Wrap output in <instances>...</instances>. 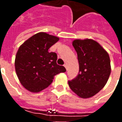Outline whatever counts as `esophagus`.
Listing matches in <instances>:
<instances>
[{"instance_id":"obj_1","label":"esophagus","mask_w":122,"mask_h":122,"mask_svg":"<svg viewBox=\"0 0 122 122\" xmlns=\"http://www.w3.org/2000/svg\"><path fill=\"white\" fill-rule=\"evenodd\" d=\"M64 66H65V68H66V64H65V65H64Z\"/></svg>"}]
</instances>
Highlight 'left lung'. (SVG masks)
<instances>
[{
  "instance_id": "obj_1",
  "label": "left lung",
  "mask_w": 122,
  "mask_h": 122,
  "mask_svg": "<svg viewBox=\"0 0 122 122\" xmlns=\"http://www.w3.org/2000/svg\"><path fill=\"white\" fill-rule=\"evenodd\" d=\"M72 46L78 55L79 73L69 80V87L80 97H93L104 87L110 76L109 56L99 43L92 39L75 40Z\"/></svg>"
}]
</instances>
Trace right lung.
<instances>
[{
	"mask_svg": "<svg viewBox=\"0 0 122 122\" xmlns=\"http://www.w3.org/2000/svg\"><path fill=\"white\" fill-rule=\"evenodd\" d=\"M58 37L38 32L29 38L19 48L15 59V72L25 89L34 93L48 87L53 77L66 69L57 64V56L48 50Z\"/></svg>",
	"mask_w": 122,
	"mask_h": 122,
	"instance_id": "right-lung-1",
	"label": "right lung"
}]
</instances>
